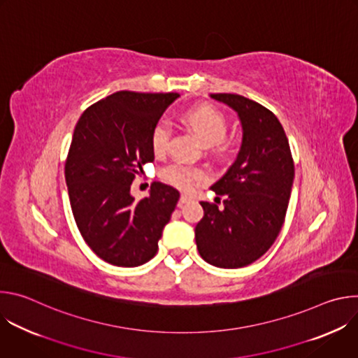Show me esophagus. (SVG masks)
<instances>
[{"mask_svg": "<svg viewBox=\"0 0 358 358\" xmlns=\"http://www.w3.org/2000/svg\"><path fill=\"white\" fill-rule=\"evenodd\" d=\"M188 201H191V196L187 195V194H182V195L180 196V201H178V207H182L184 203H187Z\"/></svg>", "mask_w": 358, "mask_h": 358, "instance_id": "obj_1", "label": "esophagus"}]
</instances>
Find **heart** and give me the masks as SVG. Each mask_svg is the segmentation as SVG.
<instances>
[{
  "label": "heart",
  "instance_id": "heart-1",
  "mask_svg": "<svg viewBox=\"0 0 358 358\" xmlns=\"http://www.w3.org/2000/svg\"><path fill=\"white\" fill-rule=\"evenodd\" d=\"M182 124L189 129L198 140L211 145L218 155H225L229 151V140L227 138V131L229 127L228 119L222 112L213 106H196L187 109L181 115ZM170 127L166 123H157L151 130L150 144L156 156H163L167 151L170 140ZM208 171L202 167H191L181 163H173L166 166L160 171V178L176 188L189 189L196 182L208 180Z\"/></svg>",
  "mask_w": 358,
  "mask_h": 358
}]
</instances>
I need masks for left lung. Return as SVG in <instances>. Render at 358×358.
<instances>
[{
	"instance_id": "obj_1",
	"label": "left lung",
	"mask_w": 358,
	"mask_h": 358,
	"mask_svg": "<svg viewBox=\"0 0 358 358\" xmlns=\"http://www.w3.org/2000/svg\"><path fill=\"white\" fill-rule=\"evenodd\" d=\"M239 116L243 138L235 163L211 189L224 210L202 201L195 227L201 258L218 268L246 266L272 246L285 222L294 164L278 117L255 100L235 93L211 94Z\"/></svg>"
}]
</instances>
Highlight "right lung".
I'll return each instance as SVG.
<instances>
[{"mask_svg": "<svg viewBox=\"0 0 358 358\" xmlns=\"http://www.w3.org/2000/svg\"><path fill=\"white\" fill-rule=\"evenodd\" d=\"M178 93L116 92L79 117L65 163L78 229L105 262L134 268L155 258L180 192L160 181L134 201L131 182L155 162L150 134Z\"/></svg>", "mask_w": 358, "mask_h": 358, "instance_id": "add662e5", "label": "right lung"}]
</instances>
